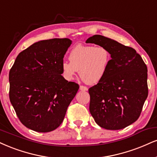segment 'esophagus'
Segmentation results:
<instances>
[{"instance_id":"esophagus-1","label":"esophagus","mask_w":157,"mask_h":157,"mask_svg":"<svg viewBox=\"0 0 157 157\" xmlns=\"http://www.w3.org/2000/svg\"><path fill=\"white\" fill-rule=\"evenodd\" d=\"M80 90H82V91H86V90H88V88L86 86H80Z\"/></svg>"}]
</instances>
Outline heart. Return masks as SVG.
I'll return each mask as SVG.
<instances>
[{
    "instance_id": "b5f03b06",
    "label": "heart",
    "mask_w": 157,
    "mask_h": 157,
    "mask_svg": "<svg viewBox=\"0 0 157 157\" xmlns=\"http://www.w3.org/2000/svg\"><path fill=\"white\" fill-rule=\"evenodd\" d=\"M69 60L70 62L63 61L60 64L62 75L66 80H72L79 70L85 82L96 84L106 75L111 56L105 47L78 44L71 50Z\"/></svg>"
}]
</instances>
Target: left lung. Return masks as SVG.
<instances>
[{
    "label": "left lung",
    "instance_id": "obj_1",
    "mask_svg": "<svg viewBox=\"0 0 157 157\" xmlns=\"http://www.w3.org/2000/svg\"><path fill=\"white\" fill-rule=\"evenodd\" d=\"M105 47L110 63L104 78L89 88V110L104 129H121L137 120L148 97V69L135 49L118 41L94 35L87 39Z\"/></svg>",
    "mask_w": 157,
    "mask_h": 157
}]
</instances>
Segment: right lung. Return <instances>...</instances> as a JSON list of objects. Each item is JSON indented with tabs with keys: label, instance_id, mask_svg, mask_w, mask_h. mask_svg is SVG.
Instances as JSON below:
<instances>
[{
	"label": "right lung",
	"instance_id": "obj_1",
	"mask_svg": "<svg viewBox=\"0 0 157 157\" xmlns=\"http://www.w3.org/2000/svg\"><path fill=\"white\" fill-rule=\"evenodd\" d=\"M72 41L52 39L22 51L9 71V99L20 121L38 132L53 131L63 122L79 85L62 76L60 64Z\"/></svg>",
	"mask_w": 157,
	"mask_h": 157
}]
</instances>
